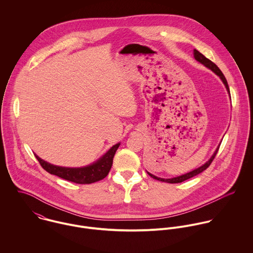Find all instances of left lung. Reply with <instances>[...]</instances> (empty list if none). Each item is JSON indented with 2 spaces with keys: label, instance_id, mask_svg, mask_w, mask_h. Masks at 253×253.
<instances>
[{
  "label": "left lung",
  "instance_id": "8db88e82",
  "mask_svg": "<svg viewBox=\"0 0 253 253\" xmlns=\"http://www.w3.org/2000/svg\"><path fill=\"white\" fill-rule=\"evenodd\" d=\"M194 56H195V58H196L197 61L201 62L202 64H204L205 66H207L208 68H210L211 70H212L216 75H218V76L220 77V79L222 80V82L224 83V84H225L227 90L230 92L227 80H226L225 76L223 75V73L221 72V70L217 67L216 64H214V63H213L211 60H210L209 58H207L204 54H202V53H201L200 51H198L197 49H194ZM219 146H220V145H219ZM219 146H218L216 151L214 152V154L212 155V157L210 159L209 162H207V163H206L204 166H202L201 168H199V169H195V170H193V171H191V172H188V173H186V174H184V175L177 176V177H174V178H170V179H164V178L157 177V176H155V175H153V174H151V173H149V172H147V173H148L152 178H154V179H156V180L168 182V183H180V182L187 180V179H190V178H192V177H194V176L200 174V173L203 172L204 170H206V169L211 165V163H212V161L214 160V158H215V156H216L217 152H218V150H219Z\"/></svg>",
  "mask_w": 253,
  "mask_h": 253
}]
</instances>
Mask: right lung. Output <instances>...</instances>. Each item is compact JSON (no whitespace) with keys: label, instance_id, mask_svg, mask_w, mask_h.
<instances>
[{"label":"right lung","instance_id":"add662e5","mask_svg":"<svg viewBox=\"0 0 253 253\" xmlns=\"http://www.w3.org/2000/svg\"><path fill=\"white\" fill-rule=\"evenodd\" d=\"M119 146L120 143L114 145L96 163L88 167L79 169L56 167L44 162L43 160L40 159L37 155H35V157L40 163L41 167L50 174L56 175L62 179L71 181L77 184H90L102 180L108 175L111 167L113 165V158Z\"/></svg>","mask_w":253,"mask_h":253}]
</instances>
